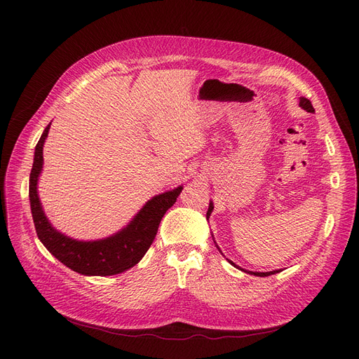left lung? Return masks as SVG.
Listing matches in <instances>:
<instances>
[{
  "label": "left lung",
  "mask_w": 359,
  "mask_h": 359,
  "mask_svg": "<svg viewBox=\"0 0 359 359\" xmlns=\"http://www.w3.org/2000/svg\"><path fill=\"white\" fill-rule=\"evenodd\" d=\"M299 107L301 109H304V110H307V111H310V113H313L314 111V107L311 106V102L309 100V99H306V97H299ZM214 211V203L212 202H210V208H208V212H206V219H208L210 217H211V212ZM214 237V236H212ZM215 243V241H214ZM215 246H217V243H215ZM217 249L219 250V248L217 246ZM221 252V250H219ZM229 260V259H227ZM231 265L234 266V268H237V269H240V271H244V269H241L238 265H236L234 262H231V260H229ZM244 272H248V273H250V275H255V276H269V275H273V273H278L279 271H271V272H252V271H244Z\"/></svg>",
  "instance_id": "left-lung-1"
}]
</instances>
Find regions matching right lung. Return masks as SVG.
<instances>
[{"label":"right lung","instance_id":"right-lung-1","mask_svg":"<svg viewBox=\"0 0 359 359\" xmlns=\"http://www.w3.org/2000/svg\"><path fill=\"white\" fill-rule=\"evenodd\" d=\"M50 123L34 148L33 167L29 180L30 210L37 237L56 259L74 272L86 276H110L122 273L144 257L153 243L161 218L172 208L183 186L156 195L145 202L128 225L118 233L99 240H77L56 230L45 215L37 194V182L43 168V144Z\"/></svg>","mask_w":359,"mask_h":359}]
</instances>
